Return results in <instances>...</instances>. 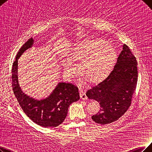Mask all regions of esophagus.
Instances as JSON below:
<instances>
[{"mask_svg":"<svg viewBox=\"0 0 152 152\" xmlns=\"http://www.w3.org/2000/svg\"><path fill=\"white\" fill-rule=\"evenodd\" d=\"M79 92H80V99L82 100H87L88 99V97L86 95V93H85L82 90H79Z\"/></svg>","mask_w":152,"mask_h":152,"instance_id":"obj_1","label":"esophagus"}]
</instances>
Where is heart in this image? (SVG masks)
Returning a JSON list of instances; mask_svg holds the SVG:
<instances>
[{
  "label": "heart",
  "mask_w": 152,
  "mask_h": 152,
  "mask_svg": "<svg viewBox=\"0 0 152 152\" xmlns=\"http://www.w3.org/2000/svg\"><path fill=\"white\" fill-rule=\"evenodd\" d=\"M73 62L80 64V75L88 83H96L105 78L112 69L116 60V52L107 42L93 39L84 40L74 45L70 52ZM70 60L64 64L66 75L72 77L77 66Z\"/></svg>",
  "instance_id": "heart-1"
}]
</instances>
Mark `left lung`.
I'll return each instance as SVG.
<instances>
[{"mask_svg":"<svg viewBox=\"0 0 152 152\" xmlns=\"http://www.w3.org/2000/svg\"><path fill=\"white\" fill-rule=\"evenodd\" d=\"M138 80L137 62L129 47L123 45L113 70L104 80L87 91L86 95L100 105L92 117L95 122L105 125L117 121L131 105Z\"/></svg>","mask_w":152,"mask_h":152,"instance_id":"8db88e82","label":"left lung"}]
</instances>
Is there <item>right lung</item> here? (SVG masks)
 Instances as JSON below:
<instances>
[{"mask_svg": "<svg viewBox=\"0 0 152 152\" xmlns=\"http://www.w3.org/2000/svg\"><path fill=\"white\" fill-rule=\"evenodd\" d=\"M34 42L28 40L18 52L12 68L14 94L23 111L37 125L47 128L61 124L66 117L69 105L80 99L78 87L70 83L59 82L52 94L42 100H36L24 94L18 80V59Z\"/></svg>", "mask_w": 152, "mask_h": 152, "instance_id": "1", "label": "right lung"}]
</instances>
